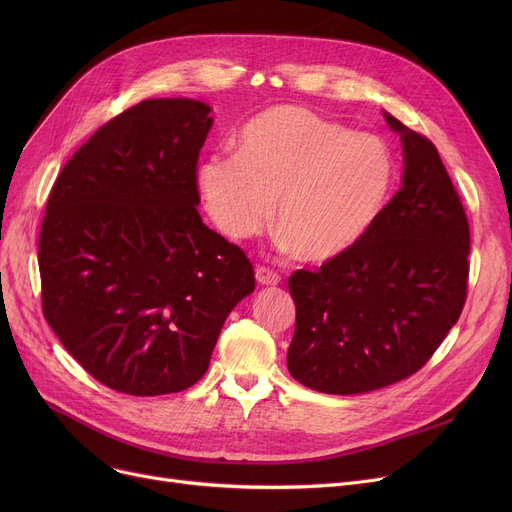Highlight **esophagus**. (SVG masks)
I'll return each instance as SVG.
<instances>
[{"label": "esophagus", "instance_id": "esophagus-1", "mask_svg": "<svg viewBox=\"0 0 512 512\" xmlns=\"http://www.w3.org/2000/svg\"><path fill=\"white\" fill-rule=\"evenodd\" d=\"M255 278H257V284H261V286H278L280 284V276L272 270H267V267H257Z\"/></svg>", "mask_w": 512, "mask_h": 512}]
</instances>
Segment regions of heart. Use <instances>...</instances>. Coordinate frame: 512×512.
I'll use <instances>...</instances> for the list:
<instances>
[{
  "label": "heart",
  "instance_id": "b5f03b06",
  "mask_svg": "<svg viewBox=\"0 0 512 512\" xmlns=\"http://www.w3.org/2000/svg\"><path fill=\"white\" fill-rule=\"evenodd\" d=\"M197 191L211 224L232 240L274 220L280 245L307 263L355 249L388 203L394 159L373 134H353L305 107L276 105L240 128L236 153L203 159Z\"/></svg>",
  "mask_w": 512,
  "mask_h": 512
}]
</instances>
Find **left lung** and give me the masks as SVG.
Here are the masks:
<instances>
[{"instance_id":"obj_1","label":"left lung","mask_w":512,"mask_h":512,"mask_svg":"<svg viewBox=\"0 0 512 512\" xmlns=\"http://www.w3.org/2000/svg\"><path fill=\"white\" fill-rule=\"evenodd\" d=\"M400 134V191L355 249L288 280L297 328L288 371L324 394H365L419 371L459 321L469 224L432 141Z\"/></svg>"}]
</instances>
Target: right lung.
<instances>
[{"label":"right lung","mask_w":512,"mask_h":512,"mask_svg":"<svg viewBox=\"0 0 512 512\" xmlns=\"http://www.w3.org/2000/svg\"><path fill=\"white\" fill-rule=\"evenodd\" d=\"M211 107L145 99L60 172L39 238L43 315L103 386L159 396L203 378L253 265L197 211Z\"/></svg>","instance_id":"obj_1"}]
</instances>
